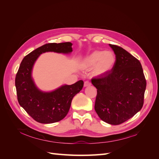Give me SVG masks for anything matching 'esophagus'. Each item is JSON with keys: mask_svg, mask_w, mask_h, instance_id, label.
I'll use <instances>...</instances> for the list:
<instances>
[{"mask_svg": "<svg viewBox=\"0 0 159 159\" xmlns=\"http://www.w3.org/2000/svg\"><path fill=\"white\" fill-rule=\"evenodd\" d=\"M91 85V82H89V81H85L84 82V87H87V86H89Z\"/></svg>", "mask_w": 159, "mask_h": 159, "instance_id": "34e87169", "label": "esophagus"}]
</instances>
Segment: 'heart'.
<instances>
[{"label": "heart", "instance_id": "obj_1", "mask_svg": "<svg viewBox=\"0 0 159 159\" xmlns=\"http://www.w3.org/2000/svg\"><path fill=\"white\" fill-rule=\"evenodd\" d=\"M115 56L109 51L96 50L86 56L82 60V66L89 69L94 67L93 74L98 76L107 73L115 64Z\"/></svg>", "mask_w": 159, "mask_h": 159}]
</instances>
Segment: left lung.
<instances>
[{
  "label": "left lung",
  "mask_w": 159,
  "mask_h": 159,
  "mask_svg": "<svg viewBox=\"0 0 159 159\" xmlns=\"http://www.w3.org/2000/svg\"><path fill=\"white\" fill-rule=\"evenodd\" d=\"M109 46L116 57L113 68L91 83L98 89L96 113L102 121L117 125L141 109L147 82L139 60L121 47Z\"/></svg>",
  "instance_id": "left-lung-1"
}]
</instances>
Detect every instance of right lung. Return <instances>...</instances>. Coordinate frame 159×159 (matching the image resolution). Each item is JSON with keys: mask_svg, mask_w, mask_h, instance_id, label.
<instances>
[{"mask_svg": "<svg viewBox=\"0 0 159 159\" xmlns=\"http://www.w3.org/2000/svg\"><path fill=\"white\" fill-rule=\"evenodd\" d=\"M71 42L48 43L30 52L24 57L15 78L18 102L34 119L40 123H53L61 121L68 114L74 96L84 87L80 80L72 85H64L50 92L38 89L32 78L36 60L42 53L54 52L69 54L72 52Z\"/></svg>", "mask_w": 159, "mask_h": 159, "instance_id": "right-lung-1", "label": "right lung"}]
</instances>
